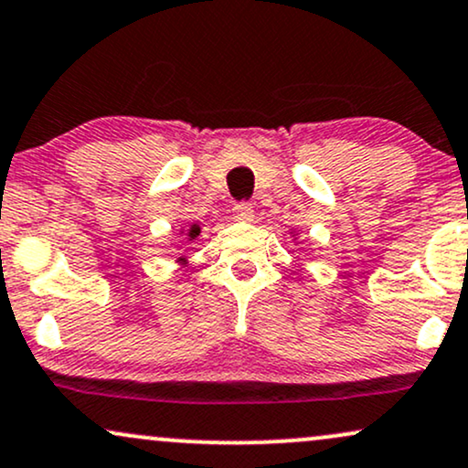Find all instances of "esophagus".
Segmentation results:
<instances>
[{
    "label": "esophagus",
    "instance_id": "obj_1",
    "mask_svg": "<svg viewBox=\"0 0 468 468\" xmlns=\"http://www.w3.org/2000/svg\"><path fill=\"white\" fill-rule=\"evenodd\" d=\"M233 218L249 222V219L255 218V209H252V205H249V202H239V205L233 207Z\"/></svg>",
    "mask_w": 468,
    "mask_h": 468
}]
</instances>
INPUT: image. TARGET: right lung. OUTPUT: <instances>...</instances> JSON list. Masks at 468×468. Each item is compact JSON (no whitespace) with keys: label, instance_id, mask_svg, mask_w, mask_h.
Here are the masks:
<instances>
[{"label":"right lung","instance_id":"1","mask_svg":"<svg viewBox=\"0 0 468 468\" xmlns=\"http://www.w3.org/2000/svg\"><path fill=\"white\" fill-rule=\"evenodd\" d=\"M198 233H200V229H198V227H194V229H191L189 238H196V235H198Z\"/></svg>","mask_w":468,"mask_h":468}]
</instances>
